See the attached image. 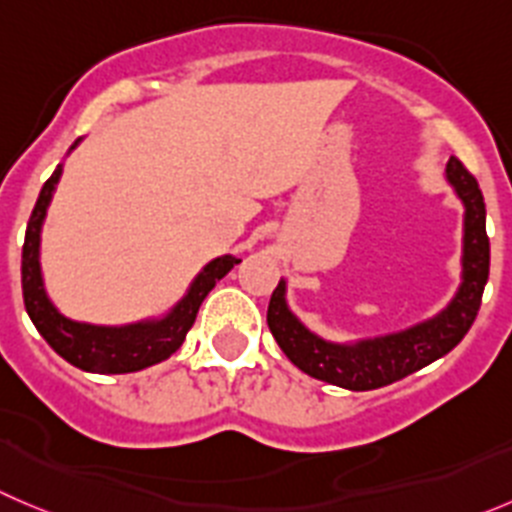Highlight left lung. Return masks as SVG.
Masks as SVG:
<instances>
[{
  "label": "left lung",
  "mask_w": 512,
  "mask_h": 512,
  "mask_svg": "<svg viewBox=\"0 0 512 512\" xmlns=\"http://www.w3.org/2000/svg\"><path fill=\"white\" fill-rule=\"evenodd\" d=\"M445 178L465 206L462 228V284L455 299L437 316L387 337L359 339L352 344L326 342L309 332L286 304V281L281 279L269 301V329L281 352L309 377L337 387L367 392L405 379L427 367L462 342L480 311L490 274V238L485 231V201L478 180L465 165L450 158Z\"/></svg>",
  "instance_id": "8db88e82"
}]
</instances>
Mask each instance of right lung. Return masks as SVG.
Wrapping results in <instances>:
<instances>
[{"label": "right lung", "instance_id": "add662e5", "mask_svg": "<svg viewBox=\"0 0 512 512\" xmlns=\"http://www.w3.org/2000/svg\"><path fill=\"white\" fill-rule=\"evenodd\" d=\"M77 143H80V140H77ZM77 143L72 145L70 150H75ZM60 175L62 165H57L55 173H52L50 178H47L45 186H42L40 198L34 203L32 216H29L27 233H24L22 296L29 319L37 326V332L45 337V342L50 344L62 359H67L72 367L82 369V372L128 374L163 362V359H168L170 354L180 349L188 329H191L193 321H196V314L198 309H201L203 299L208 296V291H211L213 286H216V281H221L233 266L241 264V259L226 253V256H218L211 264L203 266L201 274L193 279L188 294L183 296L168 314L160 316V319H145L125 326H102L67 319L65 314L57 311V306L52 304L50 296H47L40 266L42 223H45L47 208H50L52 193H55L57 183H60Z\"/></svg>", "mask_w": 512, "mask_h": 512}]
</instances>
